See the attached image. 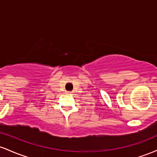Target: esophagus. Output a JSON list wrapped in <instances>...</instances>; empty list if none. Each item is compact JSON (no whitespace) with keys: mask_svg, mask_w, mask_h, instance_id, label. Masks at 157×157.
Masks as SVG:
<instances>
[{"mask_svg":"<svg viewBox=\"0 0 157 157\" xmlns=\"http://www.w3.org/2000/svg\"><path fill=\"white\" fill-rule=\"evenodd\" d=\"M71 91H66V94H71Z\"/></svg>","mask_w":157,"mask_h":157,"instance_id":"esophagus-1","label":"esophagus"}]
</instances>
